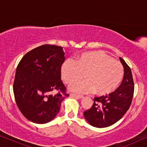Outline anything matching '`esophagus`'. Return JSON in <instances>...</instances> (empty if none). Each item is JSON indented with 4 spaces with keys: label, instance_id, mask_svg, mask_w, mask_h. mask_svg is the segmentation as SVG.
<instances>
[{
    "label": "esophagus",
    "instance_id": "obj_1",
    "mask_svg": "<svg viewBox=\"0 0 147 147\" xmlns=\"http://www.w3.org/2000/svg\"><path fill=\"white\" fill-rule=\"evenodd\" d=\"M70 96H72V97H75V98H80V99H82V98H84L82 96L76 95V94H70Z\"/></svg>",
    "mask_w": 147,
    "mask_h": 147
}]
</instances>
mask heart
Instances as JSON below:
<instances>
[{
  "label": "heart",
  "mask_w": 147,
  "mask_h": 147,
  "mask_svg": "<svg viewBox=\"0 0 147 147\" xmlns=\"http://www.w3.org/2000/svg\"><path fill=\"white\" fill-rule=\"evenodd\" d=\"M61 79L70 85L71 92L84 94L95 92L98 96H106L115 91L121 82L124 69L120 61L102 51L86 52L78 55L75 63L66 60L60 68Z\"/></svg>",
  "instance_id": "1"
}]
</instances>
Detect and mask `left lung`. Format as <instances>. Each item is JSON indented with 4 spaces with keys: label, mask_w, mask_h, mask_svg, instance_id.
<instances>
[{
    "label": "left lung",
    "mask_w": 147,
    "mask_h": 147,
    "mask_svg": "<svg viewBox=\"0 0 147 147\" xmlns=\"http://www.w3.org/2000/svg\"><path fill=\"white\" fill-rule=\"evenodd\" d=\"M124 67V77L118 89L109 95L94 98V104L84 112L90 125L105 128L121 119L131 104L134 94V82L131 69L122 58H119Z\"/></svg>",
    "instance_id": "obj_1"
}]
</instances>
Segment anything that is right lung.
<instances>
[{"mask_svg": "<svg viewBox=\"0 0 147 147\" xmlns=\"http://www.w3.org/2000/svg\"><path fill=\"white\" fill-rule=\"evenodd\" d=\"M64 55L60 46L43 45L26 53L17 66L13 84L16 103L23 115L34 123L54 119L61 102L69 96L60 74ZM55 89L59 93L50 94Z\"/></svg>", "mask_w": 147, "mask_h": 147, "instance_id": "obj_1", "label": "right lung"}]
</instances>
